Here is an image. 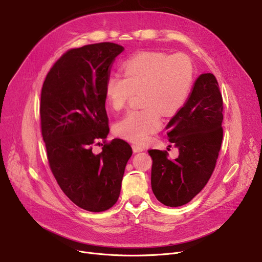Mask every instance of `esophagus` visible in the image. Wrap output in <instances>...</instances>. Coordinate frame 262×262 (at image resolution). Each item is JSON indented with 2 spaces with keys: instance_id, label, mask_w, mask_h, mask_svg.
<instances>
[{
  "instance_id": "esophagus-1",
  "label": "esophagus",
  "mask_w": 262,
  "mask_h": 262,
  "mask_svg": "<svg viewBox=\"0 0 262 262\" xmlns=\"http://www.w3.org/2000/svg\"><path fill=\"white\" fill-rule=\"evenodd\" d=\"M132 147H133L134 153H139V152H142V150H144V147H143V146H141V145H139V144H137V143L133 144Z\"/></svg>"
}]
</instances>
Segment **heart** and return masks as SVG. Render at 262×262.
Wrapping results in <instances>:
<instances>
[{
	"mask_svg": "<svg viewBox=\"0 0 262 262\" xmlns=\"http://www.w3.org/2000/svg\"><path fill=\"white\" fill-rule=\"evenodd\" d=\"M123 76H109L105 94L108 105L120 110L133 92H140L141 110H132L115 124V132L136 143H144L161 126V114L172 117L187 103L194 69L184 54L141 52L122 66Z\"/></svg>",
	"mask_w": 262,
	"mask_h": 262,
	"instance_id": "heart-1",
	"label": "heart"
}]
</instances>
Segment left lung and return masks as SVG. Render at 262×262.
<instances>
[{
	"label": "left lung",
	"mask_w": 262,
	"mask_h": 262,
	"mask_svg": "<svg viewBox=\"0 0 262 262\" xmlns=\"http://www.w3.org/2000/svg\"><path fill=\"white\" fill-rule=\"evenodd\" d=\"M222 122L223 99L216 78L201 74L187 103L166 127L168 140L180 155L170 160L166 150H148L153 159L150 184L160 203L183 206L208 183L222 144Z\"/></svg>",
	"instance_id": "obj_1"
}]
</instances>
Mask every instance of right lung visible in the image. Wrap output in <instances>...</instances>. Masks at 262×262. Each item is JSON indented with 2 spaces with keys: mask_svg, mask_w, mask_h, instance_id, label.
<instances>
[{
  "mask_svg": "<svg viewBox=\"0 0 262 262\" xmlns=\"http://www.w3.org/2000/svg\"><path fill=\"white\" fill-rule=\"evenodd\" d=\"M124 48L101 42L72 49L54 63L41 90V133L51 171L63 193L78 207L105 211L117 203L133 154L122 139L92 144L109 134L105 86Z\"/></svg>",
  "mask_w": 262,
  "mask_h": 262,
  "instance_id": "obj_1",
  "label": "right lung"
}]
</instances>
